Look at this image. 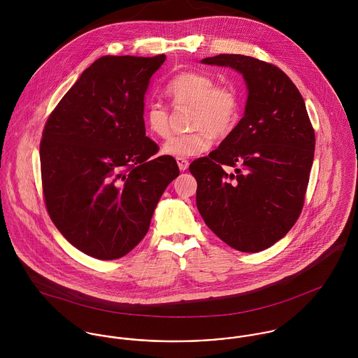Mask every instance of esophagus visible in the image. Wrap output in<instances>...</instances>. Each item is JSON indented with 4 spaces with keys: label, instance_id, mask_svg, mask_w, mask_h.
<instances>
[{
    "label": "esophagus",
    "instance_id": "34e87169",
    "mask_svg": "<svg viewBox=\"0 0 358 358\" xmlns=\"http://www.w3.org/2000/svg\"><path fill=\"white\" fill-rule=\"evenodd\" d=\"M176 162L180 171H186L189 168V161L186 158H176Z\"/></svg>",
    "mask_w": 358,
    "mask_h": 358
}]
</instances>
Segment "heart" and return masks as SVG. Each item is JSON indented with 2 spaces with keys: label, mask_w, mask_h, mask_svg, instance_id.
Instances as JSON below:
<instances>
[{
  "label": "heart",
  "mask_w": 358,
  "mask_h": 358,
  "mask_svg": "<svg viewBox=\"0 0 358 358\" xmlns=\"http://www.w3.org/2000/svg\"><path fill=\"white\" fill-rule=\"evenodd\" d=\"M165 95L175 106H189L190 128L185 135L171 136L161 152L166 157L187 158L205 153L216 139L229 138L238 125L241 102L231 87H216L209 76L197 71H182L165 87ZM148 132L157 138L169 134V111L158 103H150L143 113Z\"/></svg>",
  "instance_id": "heart-1"
}]
</instances>
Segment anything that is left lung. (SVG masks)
<instances>
[{
    "mask_svg": "<svg viewBox=\"0 0 358 358\" xmlns=\"http://www.w3.org/2000/svg\"><path fill=\"white\" fill-rule=\"evenodd\" d=\"M201 63L238 71L248 96L234 132L208 157L190 164L197 208L205 224L227 245L259 252L281 240L301 215L314 158V129L301 92L274 64L227 53Z\"/></svg>",
    "mask_w": 358,
    "mask_h": 358,
    "instance_id": "1",
    "label": "left lung"
}]
</instances>
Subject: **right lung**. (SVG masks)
Returning a JSON list of instances; mask_svg holds the SVG:
<instances>
[{
  "mask_svg": "<svg viewBox=\"0 0 358 358\" xmlns=\"http://www.w3.org/2000/svg\"><path fill=\"white\" fill-rule=\"evenodd\" d=\"M165 62L103 56L52 111L40 145L45 205L62 236L87 255H127L146 236L154 209L179 175L146 136L145 95Z\"/></svg>",
  "mask_w": 358,
  "mask_h": 358,
  "instance_id": "right-lung-1",
  "label": "right lung"
}]
</instances>
